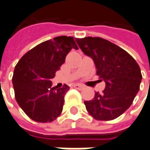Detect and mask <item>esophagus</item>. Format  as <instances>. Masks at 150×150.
I'll use <instances>...</instances> for the list:
<instances>
[{
  "instance_id": "esophagus-1",
  "label": "esophagus",
  "mask_w": 150,
  "mask_h": 150,
  "mask_svg": "<svg viewBox=\"0 0 150 150\" xmlns=\"http://www.w3.org/2000/svg\"><path fill=\"white\" fill-rule=\"evenodd\" d=\"M74 87L76 89H77V90H83V89L85 88V86L81 85V84H75V85H74Z\"/></svg>"
}]
</instances>
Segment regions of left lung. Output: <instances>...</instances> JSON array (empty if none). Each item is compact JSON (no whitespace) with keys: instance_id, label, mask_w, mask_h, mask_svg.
<instances>
[{"instance_id":"8db88e82","label":"left lung","mask_w":150,"mask_h":150,"mask_svg":"<svg viewBox=\"0 0 150 150\" xmlns=\"http://www.w3.org/2000/svg\"><path fill=\"white\" fill-rule=\"evenodd\" d=\"M81 51L91 57L96 74L105 82L102 94L96 92L85 101L86 110L100 121L115 119L132 105L140 90L142 75L140 66L126 50L101 38L77 39Z\"/></svg>"}]
</instances>
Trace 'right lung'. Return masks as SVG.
<instances>
[{"instance_id": "obj_1", "label": "right lung", "mask_w": 150, "mask_h": 150, "mask_svg": "<svg viewBox=\"0 0 150 150\" xmlns=\"http://www.w3.org/2000/svg\"><path fill=\"white\" fill-rule=\"evenodd\" d=\"M76 41L67 36L45 41L27 52L15 66L12 78L15 99L33 121L50 122L60 115L69 86L56 90L50 80L69 51L78 49Z\"/></svg>"}]
</instances>
